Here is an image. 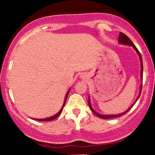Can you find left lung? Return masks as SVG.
<instances>
[{
    "label": "left lung",
    "instance_id": "8db88e82",
    "mask_svg": "<svg viewBox=\"0 0 155 155\" xmlns=\"http://www.w3.org/2000/svg\"><path fill=\"white\" fill-rule=\"evenodd\" d=\"M118 42L122 44V45H129V46H131V47H133V48L136 50V51L137 52V54H139V58H140V61H141V66H142V69H141V77H142V79L143 78V63H142V55H141L140 52H139L138 49H137V48L136 47V46H135L134 45V43L132 42V41H131V39H129V37H127L126 34H124V33H122V32H120L119 34V37H118ZM142 84H141L140 85V93H139V96L137 97V100L136 101H135V103L137 102V101L138 100L139 96H140L141 95V92H142ZM88 104H89V106H90V108H91V110H92V111L94 113V114H95L96 116H98L99 118H104V119H108V118H116V117H119V116H121L124 115V114H126L129 111V110L131 109V108H132L133 106H134V104L132 106H131L130 108H129V109L126 110L125 112L122 113V114H118V115H102V114H98V113H96L95 111L93 109V108L91 107V101H90V98L88 99Z\"/></svg>",
    "mask_w": 155,
    "mask_h": 155
}]
</instances>
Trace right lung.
<instances>
[{
	"mask_svg": "<svg viewBox=\"0 0 155 155\" xmlns=\"http://www.w3.org/2000/svg\"><path fill=\"white\" fill-rule=\"evenodd\" d=\"M69 91H70V89H69V91H68V93H67V94H66V96H65V99H64V104H63V106H62V108H61V110H60V111H59L58 113H57V114H55L54 116H51V117H49V118H42V119H36L37 120V121H51V120H54V118H56L57 116H58L59 115H60V114H61V113H62V110H63V108H64V104H65V103H66V100H67V98H68V93H69Z\"/></svg>",
	"mask_w": 155,
	"mask_h": 155,
	"instance_id": "add662e5",
	"label": "right lung"
}]
</instances>
